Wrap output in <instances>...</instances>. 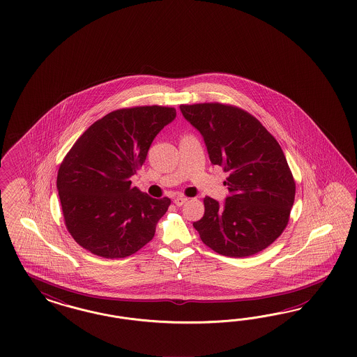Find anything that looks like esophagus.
<instances>
[{"label":"esophagus","mask_w":357,"mask_h":357,"mask_svg":"<svg viewBox=\"0 0 357 357\" xmlns=\"http://www.w3.org/2000/svg\"><path fill=\"white\" fill-rule=\"evenodd\" d=\"M187 197H184V196H176L175 199H174V204L176 206H182L184 203H187Z\"/></svg>","instance_id":"obj_1"}]
</instances>
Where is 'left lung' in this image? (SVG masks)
Returning a JSON list of instances; mask_svg holds the SVG:
<instances>
[{
  "mask_svg": "<svg viewBox=\"0 0 357 357\" xmlns=\"http://www.w3.org/2000/svg\"><path fill=\"white\" fill-rule=\"evenodd\" d=\"M203 135L211 162L227 174L224 206L204 197V216L194 222L217 254L243 258L273 243L288 225L296 182L279 142L248 111L218 102L181 105Z\"/></svg>",
  "mask_w": 357,
  "mask_h": 357,
  "instance_id": "obj_1",
  "label": "left lung"
}]
</instances>
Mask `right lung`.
<instances>
[{
	"label": "right lung",
	"instance_id": "add662e5",
	"mask_svg": "<svg viewBox=\"0 0 357 357\" xmlns=\"http://www.w3.org/2000/svg\"><path fill=\"white\" fill-rule=\"evenodd\" d=\"M176 116L174 107L120 108L87 128L57 173L65 227L91 254L119 259L151 242L172 200L153 199L132 185L151 141Z\"/></svg>",
	"mask_w": 357,
	"mask_h": 357
}]
</instances>
